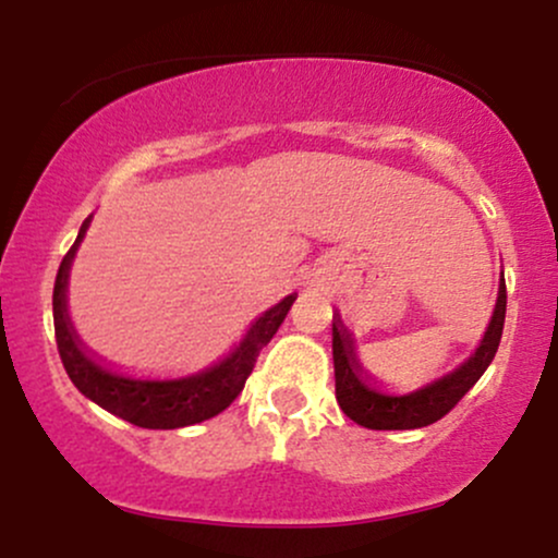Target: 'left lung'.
Masks as SVG:
<instances>
[{"label":"left lung","mask_w":558,"mask_h":558,"mask_svg":"<svg viewBox=\"0 0 558 558\" xmlns=\"http://www.w3.org/2000/svg\"><path fill=\"white\" fill-rule=\"evenodd\" d=\"M504 317L506 283L501 275L496 310H493L490 325L475 354L453 373L438 377L430 386L407 396L386 393L375 383H369V375L364 373L354 354V341H351L349 330L343 328L341 319H332V364H336L338 407L343 409L345 417L354 420L356 425L369 427V430H414V427L433 425V422L446 417L488 369L498 351V343H501Z\"/></svg>","instance_id":"8db88e82"}]
</instances>
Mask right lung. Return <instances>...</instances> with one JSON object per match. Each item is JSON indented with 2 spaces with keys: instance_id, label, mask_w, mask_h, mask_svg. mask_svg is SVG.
Segmentation results:
<instances>
[{
  "instance_id": "1",
  "label": "right lung",
  "mask_w": 558,
  "mask_h": 558,
  "mask_svg": "<svg viewBox=\"0 0 558 558\" xmlns=\"http://www.w3.org/2000/svg\"><path fill=\"white\" fill-rule=\"evenodd\" d=\"M88 222L92 217L83 220L78 239L62 259L52 293L57 351H60V360L65 364V373L73 386L114 417L138 427H149V430H175V427L196 425V422L215 417L222 409H228L243 390V383L257 364L259 351L278 332L296 296L291 293L272 310H267L248 328L243 341L215 367L178 377V380H136V377L118 375L86 354L78 332L73 330V323L68 317V275Z\"/></svg>"
}]
</instances>
